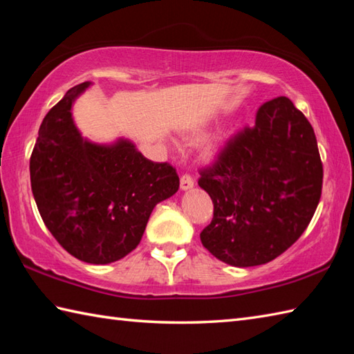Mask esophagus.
I'll return each mask as SVG.
<instances>
[{"label": "esophagus", "instance_id": "1", "mask_svg": "<svg viewBox=\"0 0 354 354\" xmlns=\"http://www.w3.org/2000/svg\"><path fill=\"white\" fill-rule=\"evenodd\" d=\"M193 185H194V181H193V178L190 175H183L181 176V190H184V192L192 190Z\"/></svg>", "mask_w": 354, "mask_h": 354}]
</instances>
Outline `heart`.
<instances>
[{"label": "heart", "mask_w": 354, "mask_h": 354, "mask_svg": "<svg viewBox=\"0 0 354 354\" xmlns=\"http://www.w3.org/2000/svg\"><path fill=\"white\" fill-rule=\"evenodd\" d=\"M202 138H204V132H193V133L183 135V141L187 146L198 145ZM227 140H228V133L223 132L209 141L208 145L204 147V150H202V156L205 158V161H208V162L217 161V158H219L223 152L225 145H227Z\"/></svg>", "instance_id": "1"}]
</instances>
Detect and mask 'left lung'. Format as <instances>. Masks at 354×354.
I'll return each mask as SVG.
<instances>
[{
	"label": "left lung",
	"instance_id": "1",
	"mask_svg": "<svg viewBox=\"0 0 354 354\" xmlns=\"http://www.w3.org/2000/svg\"><path fill=\"white\" fill-rule=\"evenodd\" d=\"M199 187L214 204L201 242L236 268L265 265L297 242L318 207L322 162L313 127L288 97L266 102Z\"/></svg>",
	"mask_w": 354,
	"mask_h": 354
}]
</instances>
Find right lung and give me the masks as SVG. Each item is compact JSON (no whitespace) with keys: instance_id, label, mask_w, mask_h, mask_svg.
<instances>
[{"instance_id":"obj_1","label":"right lung","mask_w":354,"mask_h":354,"mask_svg":"<svg viewBox=\"0 0 354 354\" xmlns=\"http://www.w3.org/2000/svg\"><path fill=\"white\" fill-rule=\"evenodd\" d=\"M91 86L68 89L37 132L32 192L45 227L66 252L108 265L138 246L153 208L179 189L176 170L152 162L127 138L108 145L80 133L73 104Z\"/></svg>"}]
</instances>
